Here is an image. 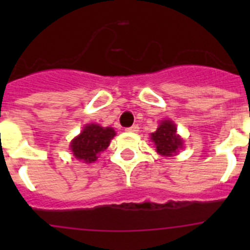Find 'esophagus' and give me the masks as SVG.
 <instances>
[{
    "instance_id": "obj_1",
    "label": "esophagus",
    "mask_w": 250,
    "mask_h": 250,
    "mask_svg": "<svg viewBox=\"0 0 250 250\" xmlns=\"http://www.w3.org/2000/svg\"><path fill=\"white\" fill-rule=\"evenodd\" d=\"M126 131H129V132H136V131H139V126H138V125H132V126L127 127Z\"/></svg>"
}]
</instances>
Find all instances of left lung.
Listing matches in <instances>:
<instances>
[{
  "label": "left lung",
  "mask_w": 250,
  "mask_h": 250,
  "mask_svg": "<svg viewBox=\"0 0 250 250\" xmlns=\"http://www.w3.org/2000/svg\"><path fill=\"white\" fill-rule=\"evenodd\" d=\"M151 140L155 143L156 151L161 155H171L179 147H182V139L176 135V127L171 121L161 123L155 132L151 134Z\"/></svg>",
  "instance_id": "obj_1"
}]
</instances>
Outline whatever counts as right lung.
Here are the masks:
<instances>
[{
  "label": "right lung",
  "mask_w": 250,
  "mask_h": 250,
  "mask_svg": "<svg viewBox=\"0 0 250 250\" xmlns=\"http://www.w3.org/2000/svg\"><path fill=\"white\" fill-rule=\"evenodd\" d=\"M115 131L111 127H104L99 125H87L80 135L71 143L74 155L86 163H92L98 159L100 152L109 146L110 140L114 138Z\"/></svg>",
  "instance_id": "add662e5"
}]
</instances>
